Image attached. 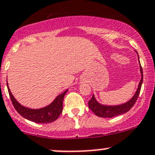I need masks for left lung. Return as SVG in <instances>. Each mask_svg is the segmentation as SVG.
<instances>
[{"instance_id": "8db88e82", "label": "left lung", "mask_w": 155, "mask_h": 155, "mask_svg": "<svg viewBox=\"0 0 155 155\" xmlns=\"http://www.w3.org/2000/svg\"><path fill=\"white\" fill-rule=\"evenodd\" d=\"M139 57V55H138ZM140 71L142 74V79H141L140 82L139 84V87L136 91V94L133 97L131 100L129 101L128 102L125 104H123L121 105L118 106H105V105H101L95 100L94 95H92V97L90 101H88V107L92 110L95 115L100 117H105V118H111L116 117V116L120 115V114H125L128 112L130 109L133 107L135 103L137 101L138 97L140 93L141 87H142V81H143V72H142V66L140 64Z\"/></svg>"}]
</instances>
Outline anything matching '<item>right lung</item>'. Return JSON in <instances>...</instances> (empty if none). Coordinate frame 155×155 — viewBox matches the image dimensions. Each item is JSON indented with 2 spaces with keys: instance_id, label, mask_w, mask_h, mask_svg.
Masks as SVG:
<instances>
[{
  "instance_id": "right-lung-1",
  "label": "right lung",
  "mask_w": 155,
  "mask_h": 155,
  "mask_svg": "<svg viewBox=\"0 0 155 155\" xmlns=\"http://www.w3.org/2000/svg\"><path fill=\"white\" fill-rule=\"evenodd\" d=\"M7 88L12 104L16 110L22 117L37 124H49L55 121L59 117L63 110V101H64V95L67 91V90L58 95L51 104L41 109H30V108L25 107L18 103L17 101L14 98L13 95L10 92L8 84H7Z\"/></svg>"
}]
</instances>
